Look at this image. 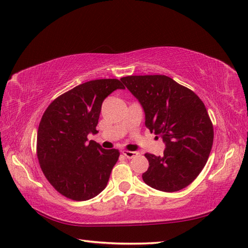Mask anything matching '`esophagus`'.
<instances>
[{"label": "esophagus", "instance_id": "34e87169", "mask_svg": "<svg viewBox=\"0 0 248 248\" xmlns=\"http://www.w3.org/2000/svg\"><path fill=\"white\" fill-rule=\"evenodd\" d=\"M123 154H124V155L125 157H127V159H133V157H135L136 155H139V152H136V151H129V150H124Z\"/></svg>", "mask_w": 248, "mask_h": 248}]
</instances>
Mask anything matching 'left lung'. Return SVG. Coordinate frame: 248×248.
Here are the masks:
<instances>
[{"instance_id":"1","label":"left lung","mask_w":248,"mask_h":248,"mask_svg":"<svg viewBox=\"0 0 248 248\" xmlns=\"http://www.w3.org/2000/svg\"><path fill=\"white\" fill-rule=\"evenodd\" d=\"M145 112V124L160 136L166 148L149 162L143 180L162 192L189 186L202 170L212 149L214 131L203 102L191 89L161 75L120 78Z\"/></svg>"}]
</instances>
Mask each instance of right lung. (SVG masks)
<instances>
[{
    "label": "right lung",
    "instance_id": "1",
    "mask_svg": "<svg viewBox=\"0 0 248 248\" xmlns=\"http://www.w3.org/2000/svg\"><path fill=\"white\" fill-rule=\"evenodd\" d=\"M124 86L117 78L80 84L52 101L41 117L37 133V157L44 175L57 192L83 202L105 188L116 162L117 149H103L96 134L103 100Z\"/></svg>",
    "mask_w": 248,
    "mask_h": 248
}]
</instances>
